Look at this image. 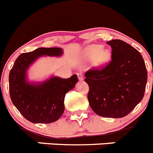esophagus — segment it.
Listing matches in <instances>:
<instances>
[{
  "label": "esophagus",
  "instance_id": "obj_1",
  "mask_svg": "<svg viewBox=\"0 0 153 153\" xmlns=\"http://www.w3.org/2000/svg\"><path fill=\"white\" fill-rule=\"evenodd\" d=\"M77 75H78V79H79V81H83V80H84V76H83L82 73L78 72V73H77Z\"/></svg>",
  "mask_w": 153,
  "mask_h": 153
}]
</instances>
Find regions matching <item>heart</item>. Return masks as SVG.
Wrapping results in <instances>:
<instances>
[{"mask_svg":"<svg viewBox=\"0 0 153 153\" xmlns=\"http://www.w3.org/2000/svg\"><path fill=\"white\" fill-rule=\"evenodd\" d=\"M103 49L100 45H93L87 47L84 51V57L89 60L95 58L94 65L97 67H102L110 61L111 52L109 49Z\"/></svg>","mask_w":153,"mask_h":153,"instance_id":"obj_1","label":"heart"}]
</instances>
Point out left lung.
I'll return each instance as SVG.
<instances>
[{
    "label": "left lung",
    "instance_id": "left-lung-1",
    "mask_svg": "<svg viewBox=\"0 0 153 153\" xmlns=\"http://www.w3.org/2000/svg\"><path fill=\"white\" fill-rule=\"evenodd\" d=\"M111 47V60L102 68L87 71V99L99 116L120 118L126 116L144 96L147 71L137 49L120 39L107 42Z\"/></svg>",
    "mask_w": 153,
    "mask_h": 153
}]
</instances>
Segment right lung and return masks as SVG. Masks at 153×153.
<instances>
[{
	"label": "right lung",
	"mask_w": 153,
	"mask_h": 153,
	"mask_svg": "<svg viewBox=\"0 0 153 153\" xmlns=\"http://www.w3.org/2000/svg\"><path fill=\"white\" fill-rule=\"evenodd\" d=\"M60 48H39L18 57L9 75L10 95L22 116L33 123H51L64 112V98L78 81L76 75L69 78L51 77L42 83L30 84L26 79L28 67L41 56L59 57Z\"/></svg>",
	"instance_id": "1"
}]
</instances>
